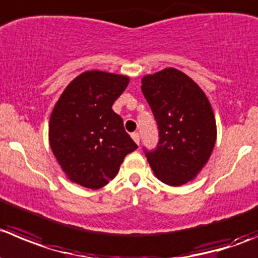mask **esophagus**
<instances>
[{
    "mask_svg": "<svg viewBox=\"0 0 258 258\" xmlns=\"http://www.w3.org/2000/svg\"><path fill=\"white\" fill-rule=\"evenodd\" d=\"M132 138H133V141L136 142L137 144H139V134L138 133H133V134H132Z\"/></svg>",
    "mask_w": 258,
    "mask_h": 258,
    "instance_id": "obj_1",
    "label": "esophagus"
}]
</instances>
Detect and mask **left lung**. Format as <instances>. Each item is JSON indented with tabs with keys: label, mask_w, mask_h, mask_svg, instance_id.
I'll return each mask as SVG.
<instances>
[{
	"label": "left lung",
	"mask_w": 258,
	"mask_h": 258,
	"mask_svg": "<svg viewBox=\"0 0 258 258\" xmlns=\"http://www.w3.org/2000/svg\"><path fill=\"white\" fill-rule=\"evenodd\" d=\"M142 92L151 106L159 141L146 151L154 175L170 186H180L199 175L214 149L217 124L204 91L176 68L144 76Z\"/></svg>",
	"instance_id": "8db88e82"
}]
</instances>
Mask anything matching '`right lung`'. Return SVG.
Masks as SVG:
<instances>
[{"label": "right lung", "instance_id": "obj_1", "mask_svg": "<svg viewBox=\"0 0 258 258\" xmlns=\"http://www.w3.org/2000/svg\"><path fill=\"white\" fill-rule=\"evenodd\" d=\"M127 83V76L87 71L54 105L49 143L72 182L92 190L104 187L119 172L125 156L138 148L112 110Z\"/></svg>", "mask_w": 258, "mask_h": 258}]
</instances>
